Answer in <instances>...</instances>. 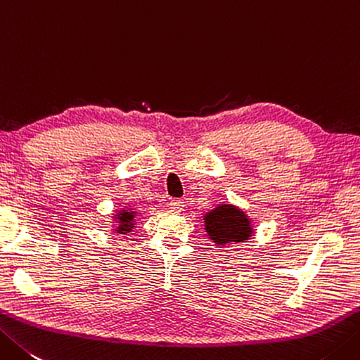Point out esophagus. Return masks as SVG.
I'll return each instance as SVG.
<instances>
[{"label":"esophagus","instance_id":"34e87169","mask_svg":"<svg viewBox=\"0 0 360 360\" xmlns=\"http://www.w3.org/2000/svg\"><path fill=\"white\" fill-rule=\"evenodd\" d=\"M170 209L174 212H181L184 209V201L182 200H170Z\"/></svg>","mask_w":360,"mask_h":360}]
</instances>
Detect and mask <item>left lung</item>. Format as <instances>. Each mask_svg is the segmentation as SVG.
Segmentation results:
<instances>
[{"label":"left lung","mask_w":360,"mask_h":360,"mask_svg":"<svg viewBox=\"0 0 360 360\" xmlns=\"http://www.w3.org/2000/svg\"><path fill=\"white\" fill-rule=\"evenodd\" d=\"M204 229L207 237L218 248L229 243H240L252 236V226L248 215L232 204H218L204 214Z\"/></svg>","instance_id":"obj_1"}]
</instances>
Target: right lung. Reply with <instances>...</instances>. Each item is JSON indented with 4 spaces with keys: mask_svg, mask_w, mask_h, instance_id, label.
Listing matches in <instances>:
<instances>
[{
    "mask_svg": "<svg viewBox=\"0 0 360 360\" xmlns=\"http://www.w3.org/2000/svg\"><path fill=\"white\" fill-rule=\"evenodd\" d=\"M136 215H137V210L132 209V207H124L120 210L114 215V220L117 224L115 232L118 234H129V232L136 228Z\"/></svg>",
    "mask_w": 360,
    "mask_h": 360,
    "instance_id": "1",
    "label": "right lung"
}]
</instances>
